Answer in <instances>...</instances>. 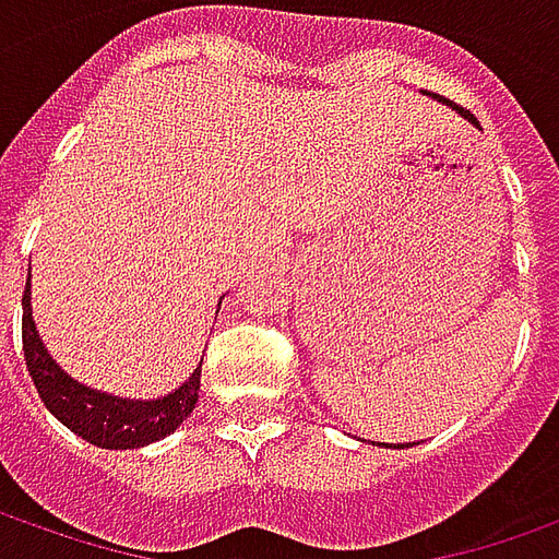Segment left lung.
I'll return each instance as SVG.
<instances>
[{
    "instance_id": "left-lung-1",
    "label": "left lung",
    "mask_w": 559,
    "mask_h": 559,
    "mask_svg": "<svg viewBox=\"0 0 559 559\" xmlns=\"http://www.w3.org/2000/svg\"><path fill=\"white\" fill-rule=\"evenodd\" d=\"M448 106H453V103H448ZM453 109L460 111V115H463V118H468V121H472V124H478V118H472V115H465V111L460 109V106H453Z\"/></svg>"
}]
</instances>
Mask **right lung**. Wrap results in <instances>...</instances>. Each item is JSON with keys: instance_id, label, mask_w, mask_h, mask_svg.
Returning a JSON list of instances; mask_svg holds the SVG:
<instances>
[{"instance_id": "1", "label": "right lung", "mask_w": 559, "mask_h": 559, "mask_svg": "<svg viewBox=\"0 0 559 559\" xmlns=\"http://www.w3.org/2000/svg\"><path fill=\"white\" fill-rule=\"evenodd\" d=\"M23 359L45 407L67 429L103 450H133L155 444L169 432H176L198 404L200 368H194V374L188 377L179 390L155 402L106 395L69 377L38 337L29 280L23 292Z\"/></svg>"}]
</instances>
